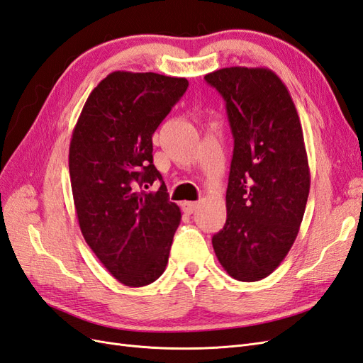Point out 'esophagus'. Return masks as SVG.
Instances as JSON below:
<instances>
[{"label": "esophagus", "mask_w": 363, "mask_h": 363, "mask_svg": "<svg viewBox=\"0 0 363 363\" xmlns=\"http://www.w3.org/2000/svg\"><path fill=\"white\" fill-rule=\"evenodd\" d=\"M182 207H183V211L186 213H194L196 208H199V203H196V201H183Z\"/></svg>", "instance_id": "obj_1"}]
</instances>
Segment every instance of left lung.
Returning a JSON list of instances; mask_svg holds the SVG:
<instances>
[{
	"instance_id": "left-lung-1",
	"label": "left lung",
	"mask_w": 363,
	"mask_h": 363,
	"mask_svg": "<svg viewBox=\"0 0 363 363\" xmlns=\"http://www.w3.org/2000/svg\"><path fill=\"white\" fill-rule=\"evenodd\" d=\"M204 79L224 98L235 139L227 221L213 250L230 277L257 281L286 257L303 221L311 171L301 123L268 68H223Z\"/></svg>"
}]
</instances>
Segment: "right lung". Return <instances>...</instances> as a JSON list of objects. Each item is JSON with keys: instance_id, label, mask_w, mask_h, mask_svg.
I'll use <instances>...</instances> for the list:
<instances>
[{"instance_id": "add662e5", "label": "right lung", "mask_w": 363, "mask_h": 363, "mask_svg": "<svg viewBox=\"0 0 363 363\" xmlns=\"http://www.w3.org/2000/svg\"><path fill=\"white\" fill-rule=\"evenodd\" d=\"M188 80L115 71L87 96L69 144L74 206L86 244L130 288L167 268L180 207L152 163V133L188 89ZM162 182L156 193L142 185Z\"/></svg>"}]
</instances>
